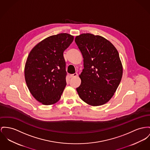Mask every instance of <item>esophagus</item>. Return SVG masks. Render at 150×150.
<instances>
[{"mask_svg": "<svg viewBox=\"0 0 150 150\" xmlns=\"http://www.w3.org/2000/svg\"><path fill=\"white\" fill-rule=\"evenodd\" d=\"M70 77H77L78 76V74L77 73H75L74 74H70Z\"/></svg>", "mask_w": 150, "mask_h": 150, "instance_id": "34e87169", "label": "esophagus"}]
</instances>
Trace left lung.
<instances>
[{
    "mask_svg": "<svg viewBox=\"0 0 150 150\" xmlns=\"http://www.w3.org/2000/svg\"><path fill=\"white\" fill-rule=\"evenodd\" d=\"M75 42L83 58L81 83L76 89L80 98L93 106L104 105L112 97L122 77L119 53L100 35L82 33L76 37Z\"/></svg>",
    "mask_w": 150,
    "mask_h": 150,
    "instance_id": "1",
    "label": "left lung"
}]
</instances>
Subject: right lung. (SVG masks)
<instances>
[{"label": "right lung", "mask_w": 150, "mask_h": 150, "mask_svg": "<svg viewBox=\"0 0 150 150\" xmlns=\"http://www.w3.org/2000/svg\"><path fill=\"white\" fill-rule=\"evenodd\" d=\"M73 40V36L66 33L50 36L36 44L28 56L25 80L32 96L42 105L60 100L67 85L63 52Z\"/></svg>", "instance_id": "right-lung-1"}]
</instances>
